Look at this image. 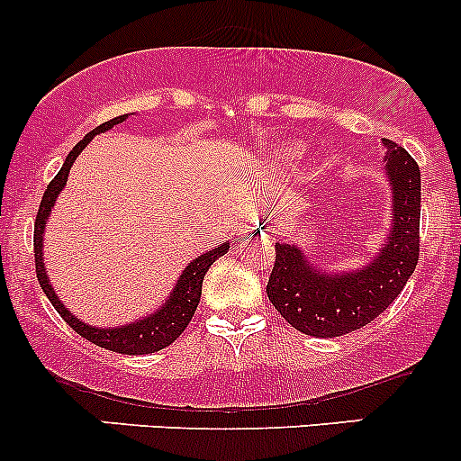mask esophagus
I'll return each mask as SVG.
<instances>
[{"label": "esophagus", "mask_w": 461, "mask_h": 461, "mask_svg": "<svg viewBox=\"0 0 461 461\" xmlns=\"http://www.w3.org/2000/svg\"><path fill=\"white\" fill-rule=\"evenodd\" d=\"M254 234H258V227H254V225L240 227V236H245V239H249V236H254Z\"/></svg>", "instance_id": "34e87169"}]
</instances>
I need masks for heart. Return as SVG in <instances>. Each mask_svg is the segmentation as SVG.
Wrapping results in <instances>:
<instances>
[{"label": "heart", "mask_w": 461, "mask_h": 461, "mask_svg": "<svg viewBox=\"0 0 461 461\" xmlns=\"http://www.w3.org/2000/svg\"><path fill=\"white\" fill-rule=\"evenodd\" d=\"M294 153H296V151H292V156H294Z\"/></svg>", "instance_id": "b5f03b06"}]
</instances>
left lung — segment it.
I'll use <instances>...</instances> for the list:
<instances>
[{"label":"left lung","mask_w":461,"mask_h":461,"mask_svg":"<svg viewBox=\"0 0 461 461\" xmlns=\"http://www.w3.org/2000/svg\"><path fill=\"white\" fill-rule=\"evenodd\" d=\"M390 201V231L370 263L328 272L294 243H276L267 296L281 317L310 337H341L375 321L402 294L420 260L421 174L411 153L384 140Z\"/></svg>","instance_id":"obj_1"}]
</instances>
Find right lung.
Returning <instances> with one entry per match:
<instances>
[{
  "label": "right lung",
  "instance_id": "add662e5",
  "mask_svg": "<svg viewBox=\"0 0 461 461\" xmlns=\"http://www.w3.org/2000/svg\"><path fill=\"white\" fill-rule=\"evenodd\" d=\"M129 115H118V118L109 120V122L100 124V127L93 129L91 133H86L85 140H80L73 147V151L68 153L67 160H64L62 169L58 171L53 180L46 187L44 196H41L40 209H37V221H35V236H32V245H35V272L37 281H40L41 290L49 296V301L53 303V308L58 310L59 317L67 321L73 330H76L80 337H85L86 341L95 343V346L106 348V350L120 352V355H151V352L162 350V348L171 346L180 334L185 332V328L192 321L194 312H196L198 303H201V292H203V278L207 274V269L212 267L213 260L221 258L222 254H227L230 249V240L216 245L209 252L201 254L198 258H194L187 267L183 269L180 278L176 281L174 290L167 296L165 303L156 310V312L147 314V317L131 321L127 325H115V328H95V325H88L85 321H80L67 305L59 301V296L55 294L53 285L49 281V274H46L44 265V230L46 222H49L50 212H53V204L58 201L59 192L64 189L68 178V171H71L73 162L80 156L82 149L93 140V136L97 133H104L109 129H113L115 124L124 122Z\"/></svg>",
  "mask_w": 461,
  "mask_h": 461
}]
</instances>
